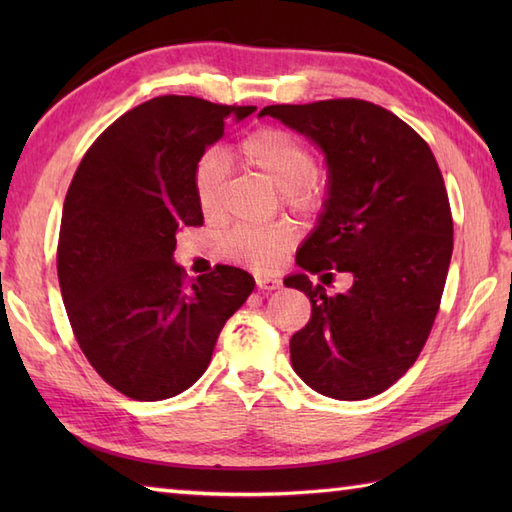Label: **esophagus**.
<instances>
[{
	"label": "esophagus",
	"mask_w": 512,
	"mask_h": 512,
	"mask_svg": "<svg viewBox=\"0 0 512 512\" xmlns=\"http://www.w3.org/2000/svg\"><path fill=\"white\" fill-rule=\"evenodd\" d=\"M255 281H257V288H259V290L273 292V290H279V288H281V279H277V277H273V275H257Z\"/></svg>",
	"instance_id": "esophagus-1"
}]
</instances>
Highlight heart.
Here are the masks:
<instances>
[{
    "label": "heart",
    "mask_w": 512,
    "mask_h": 512,
    "mask_svg": "<svg viewBox=\"0 0 512 512\" xmlns=\"http://www.w3.org/2000/svg\"><path fill=\"white\" fill-rule=\"evenodd\" d=\"M239 158L244 165L262 173L281 191V198L295 209H308L317 202L319 189L312 182L314 162L310 151L295 136L281 129H259L239 145ZM224 180V158L209 154L200 160L193 176V193L200 211L209 217L217 211ZM295 242V228L290 224L237 226L224 239V250L237 262H246L259 270H268L284 259L286 250Z\"/></svg>",
    "instance_id": "heart-1"
}]
</instances>
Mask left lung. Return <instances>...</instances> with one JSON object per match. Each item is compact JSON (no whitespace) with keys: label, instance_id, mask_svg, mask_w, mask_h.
I'll return each mask as SVG.
<instances>
[{"label":"left lung","instance_id":"8db88e82","mask_svg":"<svg viewBox=\"0 0 512 512\" xmlns=\"http://www.w3.org/2000/svg\"><path fill=\"white\" fill-rule=\"evenodd\" d=\"M325 158L323 209L297 250L312 317L290 339L297 376L319 394L363 400L416 363L440 308L453 253V220L429 145L383 107L356 99L268 105ZM350 272L353 288L330 298L308 272ZM321 277V278H322Z\"/></svg>","mask_w":512,"mask_h":512}]
</instances>
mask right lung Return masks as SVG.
I'll list each match as a JSON object with an SVG mask.
<instances>
[{
    "label": "right lung",
    "mask_w": 512,
    "mask_h": 512,
    "mask_svg": "<svg viewBox=\"0 0 512 512\" xmlns=\"http://www.w3.org/2000/svg\"><path fill=\"white\" fill-rule=\"evenodd\" d=\"M255 110L158 96L107 127L74 173L57 250L61 297L85 358L129 398L189 389L255 288L235 266L187 284L173 259L176 235L204 222L193 193L204 151L228 118Z\"/></svg>",
    "instance_id": "obj_1"
}]
</instances>
